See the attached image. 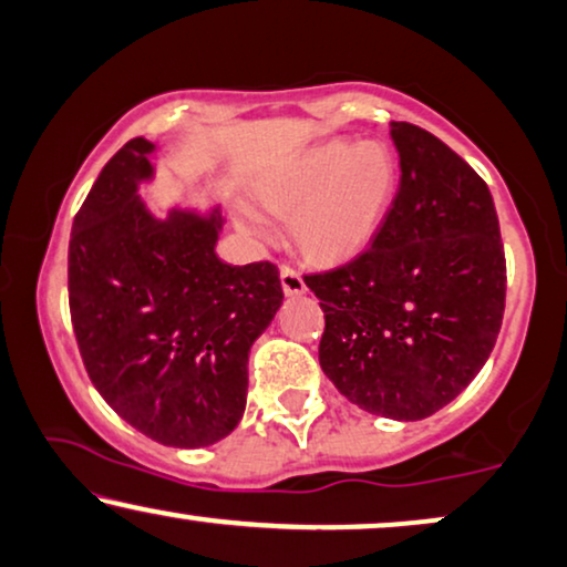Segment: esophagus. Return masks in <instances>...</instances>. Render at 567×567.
Returning a JSON list of instances; mask_svg holds the SVG:
<instances>
[{
	"mask_svg": "<svg viewBox=\"0 0 567 567\" xmlns=\"http://www.w3.org/2000/svg\"><path fill=\"white\" fill-rule=\"evenodd\" d=\"M279 279H282L285 296H300V292H306L303 277H300V271L292 269L290 264H282V267H279Z\"/></svg>",
	"mask_w": 567,
	"mask_h": 567,
	"instance_id": "esophagus-1",
	"label": "esophagus"
}]
</instances>
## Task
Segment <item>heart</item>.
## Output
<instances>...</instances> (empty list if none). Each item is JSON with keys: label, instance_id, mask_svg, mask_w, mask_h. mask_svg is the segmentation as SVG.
<instances>
[{"label": "heart", "instance_id": "b5f03b06", "mask_svg": "<svg viewBox=\"0 0 567 567\" xmlns=\"http://www.w3.org/2000/svg\"><path fill=\"white\" fill-rule=\"evenodd\" d=\"M396 157L383 142L347 140L311 147L261 186L275 213L292 215L298 246L313 259L358 254L386 220L396 194ZM246 228L267 236L269 223L246 209Z\"/></svg>", "mask_w": 567, "mask_h": 567}]
</instances>
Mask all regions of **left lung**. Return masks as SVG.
Returning a JSON list of instances; mask_svg holds the SVG:
<instances>
[{
    "instance_id": "obj_1",
    "label": "left lung",
    "mask_w": 567,
    "mask_h": 567,
    "mask_svg": "<svg viewBox=\"0 0 567 567\" xmlns=\"http://www.w3.org/2000/svg\"><path fill=\"white\" fill-rule=\"evenodd\" d=\"M399 188L371 244L303 275L321 300V371L360 410L422 420L470 386L505 311V251L480 173L420 126L391 121Z\"/></svg>"
}]
</instances>
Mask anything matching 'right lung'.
Listing matches in <instances>:
<instances>
[{
  "label": "right lung",
  "mask_w": 567,
  "mask_h": 567,
  "mask_svg": "<svg viewBox=\"0 0 567 567\" xmlns=\"http://www.w3.org/2000/svg\"><path fill=\"white\" fill-rule=\"evenodd\" d=\"M153 142L105 163L74 215L70 313L85 371L121 420L163 446H213L246 410L248 350L282 285L271 261L215 254L220 215L155 220L137 196Z\"/></svg>",
  "instance_id": "obj_1"
}]
</instances>
